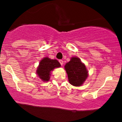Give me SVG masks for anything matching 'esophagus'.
<instances>
[{
	"label": "esophagus",
	"instance_id": "esophagus-1",
	"mask_svg": "<svg viewBox=\"0 0 122 122\" xmlns=\"http://www.w3.org/2000/svg\"><path fill=\"white\" fill-rule=\"evenodd\" d=\"M59 62H60V64H61V65H63V63H64V61H63L62 60H59Z\"/></svg>",
	"mask_w": 122,
	"mask_h": 122
}]
</instances>
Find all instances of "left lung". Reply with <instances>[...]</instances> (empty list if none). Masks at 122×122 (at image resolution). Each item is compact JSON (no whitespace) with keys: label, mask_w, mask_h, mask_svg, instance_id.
<instances>
[{"label":"left lung","mask_w":122,"mask_h":122,"mask_svg":"<svg viewBox=\"0 0 122 122\" xmlns=\"http://www.w3.org/2000/svg\"><path fill=\"white\" fill-rule=\"evenodd\" d=\"M71 84L75 86L82 85L88 76V71L85 64L77 57L71 58L64 66Z\"/></svg>","instance_id":"1"}]
</instances>
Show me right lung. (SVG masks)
<instances>
[{"label": "right lung", "instance_id": "right-lung-1", "mask_svg": "<svg viewBox=\"0 0 122 122\" xmlns=\"http://www.w3.org/2000/svg\"><path fill=\"white\" fill-rule=\"evenodd\" d=\"M61 66L57 60H52L48 57H45L40 62L37 69V74L43 81H48L50 80L51 71L55 68Z\"/></svg>", "mask_w": 122, "mask_h": 122}]
</instances>
